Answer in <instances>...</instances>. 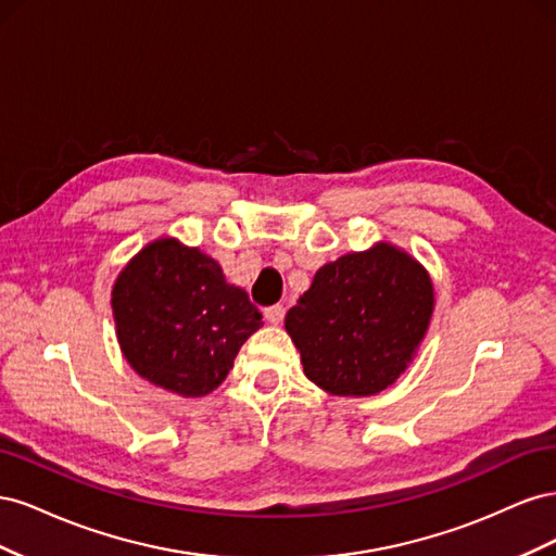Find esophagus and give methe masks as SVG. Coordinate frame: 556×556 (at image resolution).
Returning a JSON list of instances; mask_svg holds the SVG:
<instances>
[{
    "mask_svg": "<svg viewBox=\"0 0 556 556\" xmlns=\"http://www.w3.org/2000/svg\"><path fill=\"white\" fill-rule=\"evenodd\" d=\"M282 315H285V308L280 306V304H276V306H268V308H264V317L268 319V323L271 325H278L280 319H282Z\"/></svg>",
    "mask_w": 556,
    "mask_h": 556,
    "instance_id": "obj_1",
    "label": "esophagus"
}]
</instances>
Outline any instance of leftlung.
<instances>
[{
    "instance_id": "left-lung-1",
    "label": "left lung",
    "mask_w": 556,
    "mask_h": 556,
    "mask_svg": "<svg viewBox=\"0 0 556 556\" xmlns=\"http://www.w3.org/2000/svg\"><path fill=\"white\" fill-rule=\"evenodd\" d=\"M431 313L429 274L380 243L319 268L285 329L315 384L336 396H371L406 371Z\"/></svg>"
}]
</instances>
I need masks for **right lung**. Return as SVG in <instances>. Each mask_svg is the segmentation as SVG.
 <instances>
[{
  "label": "right lung",
  "mask_w": 556,
  "mask_h": 556,
  "mask_svg": "<svg viewBox=\"0 0 556 556\" xmlns=\"http://www.w3.org/2000/svg\"><path fill=\"white\" fill-rule=\"evenodd\" d=\"M111 304L134 371L182 396L213 392L262 327V313L220 264L174 239L150 243L125 266Z\"/></svg>",
  "instance_id": "obj_1"
}]
</instances>
